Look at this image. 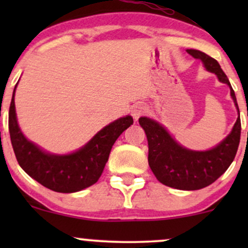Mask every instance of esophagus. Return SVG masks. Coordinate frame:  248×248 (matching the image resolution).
<instances>
[{
	"label": "esophagus",
	"mask_w": 248,
	"mask_h": 248,
	"mask_svg": "<svg viewBox=\"0 0 248 248\" xmlns=\"http://www.w3.org/2000/svg\"><path fill=\"white\" fill-rule=\"evenodd\" d=\"M146 112H147V106H146V105L138 104V105H136V106L133 107L132 115H133V118L135 119L136 121H138L139 118H141V116L143 115Z\"/></svg>",
	"instance_id": "esophagus-1"
}]
</instances>
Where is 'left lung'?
<instances>
[{"mask_svg": "<svg viewBox=\"0 0 248 248\" xmlns=\"http://www.w3.org/2000/svg\"><path fill=\"white\" fill-rule=\"evenodd\" d=\"M193 58L201 59L207 71L217 75L219 81L227 84L239 113L234 91L219 62L199 50H186ZM148 140V162L155 177L164 186L178 190H199L217 181L231 166L240 142V116L232 132L218 146L205 152H195L182 147L166 128L152 119H139Z\"/></svg>", "mask_w": 248, "mask_h": 248, "instance_id": "8db88e82", "label": "left lung"}]
</instances>
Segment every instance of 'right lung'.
Here are the masks:
<instances>
[{
  "instance_id": "1",
  "label": "right lung",
  "mask_w": 248,
  "mask_h": 248,
  "mask_svg": "<svg viewBox=\"0 0 248 248\" xmlns=\"http://www.w3.org/2000/svg\"><path fill=\"white\" fill-rule=\"evenodd\" d=\"M15 90L9 108V133L14 153L22 169L43 186L56 192H77L96 183L116 139L133 124L132 116L120 118L102 128L75 153L53 155L28 140L19 129L14 99Z\"/></svg>"
}]
</instances>
